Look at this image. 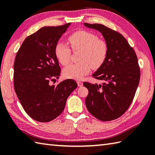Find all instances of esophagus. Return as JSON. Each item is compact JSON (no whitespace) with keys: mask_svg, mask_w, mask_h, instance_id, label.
Here are the masks:
<instances>
[{"mask_svg":"<svg viewBox=\"0 0 155 155\" xmlns=\"http://www.w3.org/2000/svg\"><path fill=\"white\" fill-rule=\"evenodd\" d=\"M77 84H78V87L83 86V82L81 81H77Z\"/></svg>","mask_w":155,"mask_h":155,"instance_id":"1","label":"esophagus"}]
</instances>
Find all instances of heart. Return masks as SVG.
<instances>
[{
	"label": "heart",
	"instance_id": "obj_1",
	"mask_svg": "<svg viewBox=\"0 0 155 155\" xmlns=\"http://www.w3.org/2000/svg\"><path fill=\"white\" fill-rule=\"evenodd\" d=\"M72 50H81L78 63L71 64L63 70L64 77L79 80L90 72L91 68H99L104 63L108 54L106 42L98 39L92 32L85 31H76L68 37ZM56 57L62 65L70 61L71 49L67 45L58 42L54 48Z\"/></svg>",
	"mask_w": 155,
	"mask_h": 155
}]
</instances>
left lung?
<instances>
[{"label":"left lung","instance_id":"8db88e82","mask_svg":"<svg viewBox=\"0 0 155 155\" xmlns=\"http://www.w3.org/2000/svg\"><path fill=\"white\" fill-rule=\"evenodd\" d=\"M99 31L108 46L104 63L93 74L102 84L84 82L88 94L85 104L89 113L102 121L122 116L130 107L140 81V68L133 48L123 35L101 24L84 23Z\"/></svg>","mask_w":155,"mask_h":155}]
</instances>
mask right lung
<instances>
[{
	"mask_svg": "<svg viewBox=\"0 0 155 155\" xmlns=\"http://www.w3.org/2000/svg\"><path fill=\"white\" fill-rule=\"evenodd\" d=\"M70 25L40 28L25 38L16 55L15 93L28 116L41 123L58 117L69 95L77 87L72 79L64 80L57 86L49 82L60 76L54 48Z\"/></svg>",
	"mask_w": 155,
	"mask_h": 155,
	"instance_id": "1",
	"label": "right lung"
}]
</instances>
